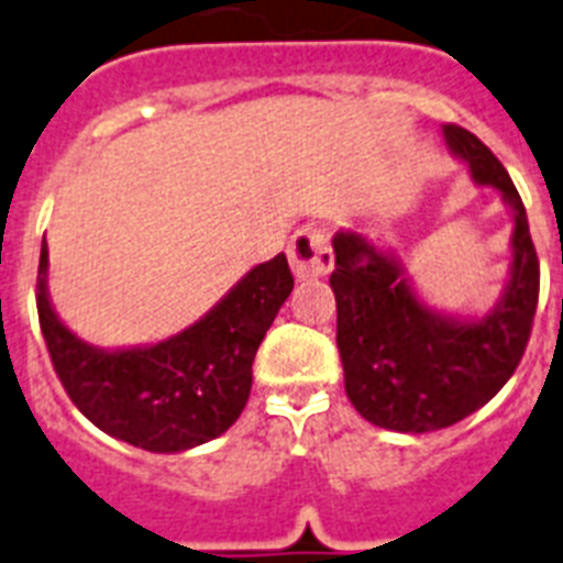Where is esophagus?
Wrapping results in <instances>:
<instances>
[{"instance_id":"obj_1","label":"esophagus","mask_w":563,"mask_h":563,"mask_svg":"<svg viewBox=\"0 0 563 563\" xmlns=\"http://www.w3.org/2000/svg\"><path fill=\"white\" fill-rule=\"evenodd\" d=\"M289 263L297 280H318L332 272V252L325 231L314 225L297 231L289 243Z\"/></svg>"}]
</instances>
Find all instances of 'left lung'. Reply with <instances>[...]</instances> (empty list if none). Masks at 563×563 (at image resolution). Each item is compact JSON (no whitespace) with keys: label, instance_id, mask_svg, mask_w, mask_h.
<instances>
[{"label":"left lung","instance_id":"left-lung-1","mask_svg":"<svg viewBox=\"0 0 563 563\" xmlns=\"http://www.w3.org/2000/svg\"><path fill=\"white\" fill-rule=\"evenodd\" d=\"M455 159L512 211V263L498 303L484 314H450L415 291L406 266L357 231L332 240L338 349L352 406L391 432H434L489 404L521 363L538 306V254L507 168L478 136L443 125Z\"/></svg>","mask_w":563,"mask_h":563}]
</instances>
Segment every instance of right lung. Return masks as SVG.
I'll use <instances>...</instances> for the list:
<instances>
[{
    "instance_id": "obj_1",
    "label": "right lung",
    "mask_w": 563,
    "mask_h": 563,
    "mask_svg": "<svg viewBox=\"0 0 563 563\" xmlns=\"http://www.w3.org/2000/svg\"><path fill=\"white\" fill-rule=\"evenodd\" d=\"M295 289L286 254L260 263L197 323L151 346L99 349L59 320L42 245L36 309L54 369L79 412L148 452H186L225 432L245 409L252 363Z\"/></svg>"
}]
</instances>
